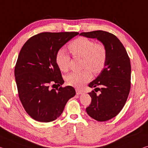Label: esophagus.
<instances>
[{
	"label": "esophagus",
	"mask_w": 148,
	"mask_h": 148,
	"mask_svg": "<svg viewBox=\"0 0 148 148\" xmlns=\"http://www.w3.org/2000/svg\"><path fill=\"white\" fill-rule=\"evenodd\" d=\"M76 92L77 95H81V94H82V93H83L82 91L78 90V89H76Z\"/></svg>",
	"instance_id": "34e87169"
}]
</instances>
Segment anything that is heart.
Listing matches in <instances>:
<instances>
[{
    "label": "heart",
    "mask_w": 148,
    "mask_h": 148,
    "mask_svg": "<svg viewBox=\"0 0 148 148\" xmlns=\"http://www.w3.org/2000/svg\"><path fill=\"white\" fill-rule=\"evenodd\" d=\"M69 49L74 57L82 58V66L88 69L79 72H72L66 76L68 85L81 88L91 78V71L99 74L104 69L107 62V49L103 45L86 37H79L69 45ZM56 63L62 72L69 70L70 58L64 49L58 51L55 57ZM89 70H88V69Z\"/></svg>",
    "instance_id": "b5f03b06"
}]
</instances>
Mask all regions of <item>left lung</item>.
<instances>
[{
  "mask_svg": "<svg viewBox=\"0 0 148 148\" xmlns=\"http://www.w3.org/2000/svg\"><path fill=\"white\" fill-rule=\"evenodd\" d=\"M79 36L97 39L107 49L104 69L89 84L90 88H95V91L97 88L101 93L98 95L93 90L88 93L91 102L86 108V112L97 121L110 120L123 109L128 97L131 78L130 58L120 40L111 33L98 30L81 33ZM98 86L101 88H97Z\"/></svg>",
  "mask_w": 148,
  "mask_h": 148,
  "instance_id": "8db88e82",
  "label": "left lung"
}]
</instances>
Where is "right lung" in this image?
<instances>
[{"mask_svg":"<svg viewBox=\"0 0 148 148\" xmlns=\"http://www.w3.org/2000/svg\"><path fill=\"white\" fill-rule=\"evenodd\" d=\"M78 32L41 33L25 42L18 55L14 76L18 95L27 113L34 120L49 123L61 115L68 101L76 95L73 87L51 89L64 81L56 55Z\"/></svg>","mask_w":148,"mask_h":148,"instance_id":"add662e5","label":"right lung"}]
</instances>
